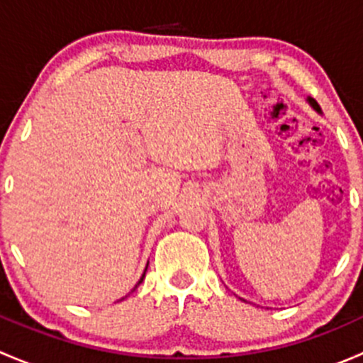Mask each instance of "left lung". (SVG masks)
I'll return each instance as SVG.
<instances>
[{
	"label": "left lung",
	"instance_id": "obj_1",
	"mask_svg": "<svg viewBox=\"0 0 363 363\" xmlns=\"http://www.w3.org/2000/svg\"><path fill=\"white\" fill-rule=\"evenodd\" d=\"M309 104H311V105H313V107H314V108H316V111H318V112H321L320 105H318V104H316V101H314V100H313V98H309Z\"/></svg>",
	"mask_w": 363,
	"mask_h": 363
}]
</instances>
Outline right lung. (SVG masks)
I'll use <instances>...</instances> for the list:
<instances>
[{
  "mask_svg": "<svg viewBox=\"0 0 363 363\" xmlns=\"http://www.w3.org/2000/svg\"><path fill=\"white\" fill-rule=\"evenodd\" d=\"M145 270H147V269H145ZM144 277H145V272H144V276H142V277H140V281H138V284H140V283H142V281H144ZM138 284H137V286H138ZM137 286H135V288H137ZM135 288H133V290H135ZM121 300H123V298H121Z\"/></svg>",
  "mask_w": 363,
  "mask_h": 363,
  "instance_id": "add662e5",
  "label": "right lung"
}]
</instances>
